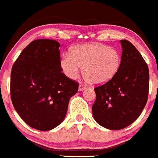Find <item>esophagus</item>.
Masks as SVG:
<instances>
[{
  "instance_id": "obj_1",
  "label": "esophagus",
  "mask_w": 158,
  "mask_h": 158,
  "mask_svg": "<svg viewBox=\"0 0 158 158\" xmlns=\"http://www.w3.org/2000/svg\"><path fill=\"white\" fill-rule=\"evenodd\" d=\"M86 88H87L86 87V85H84L83 83H81L79 85V90H83L84 89H85Z\"/></svg>"
}]
</instances>
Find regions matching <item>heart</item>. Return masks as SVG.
Segmentation results:
<instances>
[{
  "label": "heart",
  "instance_id": "heart-1",
  "mask_svg": "<svg viewBox=\"0 0 158 158\" xmlns=\"http://www.w3.org/2000/svg\"><path fill=\"white\" fill-rule=\"evenodd\" d=\"M121 64L119 52L101 43L73 47L69 55H64L60 60V67L68 77L75 78L81 67L86 81L97 85L111 81L118 73Z\"/></svg>",
  "mask_w": 158,
  "mask_h": 158
}]
</instances>
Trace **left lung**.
<instances>
[{"label":"left lung","instance_id":"obj_1","mask_svg":"<svg viewBox=\"0 0 158 158\" xmlns=\"http://www.w3.org/2000/svg\"><path fill=\"white\" fill-rule=\"evenodd\" d=\"M122 64L109 83L94 88L92 106L95 120L105 128L124 129L139 117L148 98L149 69L141 54L128 40L120 41Z\"/></svg>","mask_w":158,"mask_h":158}]
</instances>
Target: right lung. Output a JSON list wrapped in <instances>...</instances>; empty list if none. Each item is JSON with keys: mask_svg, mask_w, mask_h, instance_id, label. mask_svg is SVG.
<instances>
[{"mask_svg": "<svg viewBox=\"0 0 158 158\" xmlns=\"http://www.w3.org/2000/svg\"><path fill=\"white\" fill-rule=\"evenodd\" d=\"M60 47L55 40H34L12 67V103L20 117L37 130L57 127L65 117L70 98L78 91V83L62 73Z\"/></svg>", "mask_w": 158, "mask_h": 158, "instance_id": "obj_1", "label": "right lung"}]
</instances>
